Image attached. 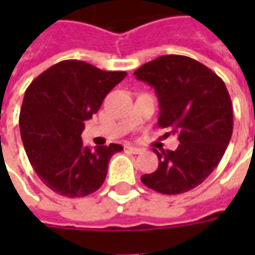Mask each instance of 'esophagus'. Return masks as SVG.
I'll return each instance as SVG.
<instances>
[{
	"mask_svg": "<svg viewBox=\"0 0 255 255\" xmlns=\"http://www.w3.org/2000/svg\"><path fill=\"white\" fill-rule=\"evenodd\" d=\"M127 149L132 153V154H140V153H143V150L139 149V147H135V146H127Z\"/></svg>",
	"mask_w": 255,
	"mask_h": 255,
	"instance_id": "1",
	"label": "esophagus"
}]
</instances>
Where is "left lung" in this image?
I'll use <instances>...</instances> for the list:
<instances>
[{
    "label": "left lung",
    "mask_w": 255,
    "mask_h": 255,
    "mask_svg": "<svg viewBox=\"0 0 255 255\" xmlns=\"http://www.w3.org/2000/svg\"><path fill=\"white\" fill-rule=\"evenodd\" d=\"M153 86L160 104L158 127L177 135L176 150L157 151L158 168L140 180L161 194L176 195L199 186L223 158L232 135V102L224 82L194 58L166 54L136 69Z\"/></svg>",
    "instance_id": "1"
}]
</instances>
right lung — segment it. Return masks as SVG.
Masks as SVG:
<instances>
[{
    "mask_svg": "<svg viewBox=\"0 0 255 255\" xmlns=\"http://www.w3.org/2000/svg\"><path fill=\"white\" fill-rule=\"evenodd\" d=\"M127 76L79 60L47 68L27 87L19 126L25 153L47 187L69 198L93 194L105 182L111 157L122 144L82 142L84 122L100 111L106 94Z\"/></svg>",
    "mask_w": 255,
    "mask_h": 255,
    "instance_id": "add662e5",
    "label": "right lung"
}]
</instances>
